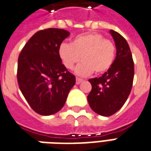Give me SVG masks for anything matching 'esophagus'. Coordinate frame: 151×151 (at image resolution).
I'll return each mask as SVG.
<instances>
[{
  "label": "esophagus",
  "mask_w": 151,
  "mask_h": 151,
  "mask_svg": "<svg viewBox=\"0 0 151 151\" xmlns=\"http://www.w3.org/2000/svg\"><path fill=\"white\" fill-rule=\"evenodd\" d=\"M83 82V80L82 78H76V84H80V83H82Z\"/></svg>",
  "instance_id": "34e87169"
}]
</instances>
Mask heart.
I'll use <instances>...</instances> for the list:
<instances>
[{"label":"heart","instance_id":"obj_1","mask_svg":"<svg viewBox=\"0 0 151 151\" xmlns=\"http://www.w3.org/2000/svg\"><path fill=\"white\" fill-rule=\"evenodd\" d=\"M116 48L112 41L104 39L99 33H87L73 38L71 43H63L58 48V55L63 65L72 69L81 60L83 62L76 69L79 76L104 73L113 65Z\"/></svg>","mask_w":151,"mask_h":151}]
</instances>
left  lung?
Here are the masks:
<instances>
[{
    "mask_svg": "<svg viewBox=\"0 0 151 151\" xmlns=\"http://www.w3.org/2000/svg\"><path fill=\"white\" fill-rule=\"evenodd\" d=\"M116 56L111 69L101 77L89 80L92 89L87 96L90 107L100 116H109L119 111L126 102L132 89L134 64L125 39L111 30Z\"/></svg>",
    "mask_w": 151,
    "mask_h": 151,
    "instance_id": "8db88e82",
    "label": "left lung"
}]
</instances>
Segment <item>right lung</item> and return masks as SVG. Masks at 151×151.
Here are the masks:
<instances>
[{
	"label": "right lung",
	"mask_w": 151,
	"mask_h": 151,
	"mask_svg": "<svg viewBox=\"0 0 151 151\" xmlns=\"http://www.w3.org/2000/svg\"><path fill=\"white\" fill-rule=\"evenodd\" d=\"M69 31L48 28L36 32L18 56L17 78L19 88L31 108L42 116L59 111L76 82L58 55Z\"/></svg>",
	"instance_id": "right-lung-1"
}]
</instances>
